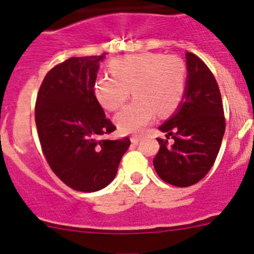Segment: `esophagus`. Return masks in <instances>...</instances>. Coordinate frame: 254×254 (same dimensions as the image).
<instances>
[{"label":"esophagus","instance_id":"obj_1","mask_svg":"<svg viewBox=\"0 0 254 254\" xmlns=\"http://www.w3.org/2000/svg\"><path fill=\"white\" fill-rule=\"evenodd\" d=\"M140 139H141V136H139V135H132V136L130 137V140H131L132 143H137L140 141Z\"/></svg>","mask_w":254,"mask_h":254}]
</instances>
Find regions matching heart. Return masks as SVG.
<instances>
[{"instance_id": "obj_1", "label": "heart", "mask_w": 254, "mask_h": 254, "mask_svg": "<svg viewBox=\"0 0 254 254\" xmlns=\"http://www.w3.org/2000/svg\"><path fill=\"white\" fill-rule=\"evenodd\" d=\"M108 68L113 77H97L94 96L103 108L114 112L129 98L131 88L135 99L115 115L117 127L127 134L141 131L156 113L175 112L186 93L187 66L176 55H127L112 60Z\"/></svg>"}]
</instances>
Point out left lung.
Here are the masks:
<instances>
[{
  "instance_id": "1",
  "label": "left lung",
  "mask_w": 254,
  "mask_h": 254,
  "mask_svg": "<svg viewBox=\"0 0 254 254\" xmlns=\"http://www.w3.org/2000/svg\"><path fill=\"white\" fill-rule=\"evenodd\" d=\"M184 101L178 111L158 129L172 137L160 139L153 167L162 181L176 187H189L204 178L214 165L225 132L221 93L214 75L203 60L187 53Z\"/></svg>"
}]
</instances>
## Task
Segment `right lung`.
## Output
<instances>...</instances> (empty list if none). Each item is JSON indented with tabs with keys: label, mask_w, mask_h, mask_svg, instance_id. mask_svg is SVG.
<instances>
[{
	"label": "right lung",
	"mask_w": 254,
	"mask_h": 254,
	"mask_svg": "<svg viewBox=\"0 0 254 254\" xmlns=\"http://www.w3.org/2000/svg\"><path fill=\"white\" fill-rule=\"evenodd\" d=\"M106 54L71 58L47 73L35 102V124L51 171L84 193L108 186L117 175L129 137L101 139L117 127L106 118L93 92Z\"/></svg>",
	"instance_id": "obj_1"
}]
</instances>
